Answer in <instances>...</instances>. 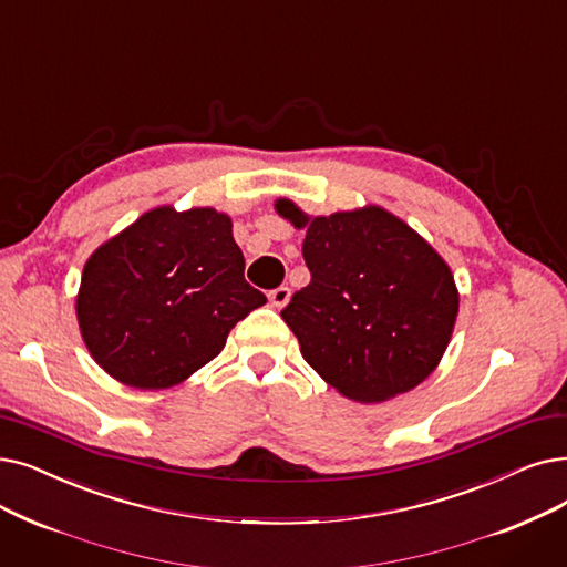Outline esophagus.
Listing matches in <instances>:
<instances>
[{
	"label": "esophagus",
	"mask_w": 567,
	"mask_h": 567,
	"mask_svg": "<svg viewBox=\"0 0 567 567\" xmlns=\"http://www.w3.org/2000/svg\"><path fill=\"white\" fill-rule=\"evenodd\" d=\"M268 299H270V303H274L276 308H285L289 303V299H291V289L289 287H278V289H274V291L268 293Z\"/></svg>",
	"instance_id": "esophagus-1"
}]
</instances>
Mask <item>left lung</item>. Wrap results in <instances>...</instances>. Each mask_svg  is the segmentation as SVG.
I'll return each instance as SVG.
<instances>
[{"label": "left lung", "instance_id": "1", "mask_svg": "<svg viewBox=\"0 0 567 567\" xmlns=\"http://www.w3.org/2000/svg\"><path fill=\"white\" fill-rule=\"evenodd\" d=\"M276 213L306 229L310 282L282 310L312 371L344 399L382 403L422 384L445 354L458 315L450 264L382 206Z\"/></svg>", "mask_w": 567, "mask_h": 567}]
</instances>
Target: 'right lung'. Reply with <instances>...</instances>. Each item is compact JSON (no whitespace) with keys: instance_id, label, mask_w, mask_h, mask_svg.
I'll use <instances>...</instances> for the list:
<instances>
[{"instance_id":"1","label":"right lung","mask_w":567,"mask_h":567,"mask_svg":"<svg viewBox=\"0 0 567 567\" xmlns=\"http://www.w3.org/2000/svg\"><path fill=\"white\" fill-rule=\"evenodd\" d=\"M231 217L157 206L83 266L76 317L104 371L134 389H168L213 361L266 297L245 282Z\"/></svg>"}]
</instances>
